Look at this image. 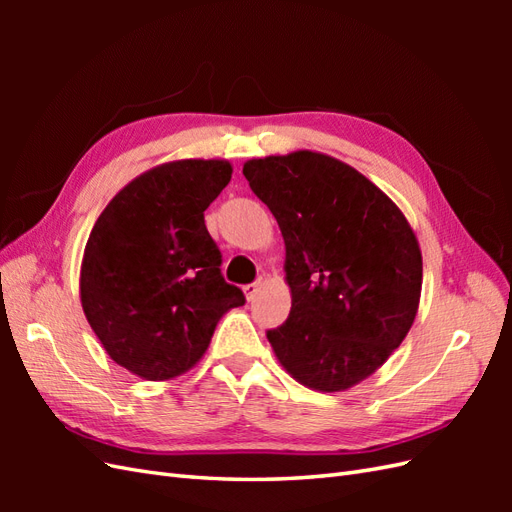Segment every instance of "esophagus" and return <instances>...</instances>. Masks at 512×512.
<instances>
[{
  "label": "esophagus",
  "instance_id": "obj_1",
  "mask_svg": "<svg viewBox=\"0 0 512 512\" xmlns=\"http://www.w3.org/2000/svg\"><path fill=\"white\" fill-rule=\"evenodd\" d=\"M258 284H247V286H243V294H245V299L247 301H252L254 297H256V292H258Z\"/></svg>",
  "mask_w": 512,
  "mask_h": 512
}]
</instances>
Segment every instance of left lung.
<instances>
[{
	"mask_svg": "<svg viewBox=\"0 0 512 512\" xmlns=\"http://www.w3.org/2000/svg\"><path fill=\"white\" fill-rule=\"evenodd\" d=\"M286 245L292 307L267 331L277 361L320 393L352 389L404 342L423 256L406 215L350 164L299 149L243 164Z\"/></svg>",
	"mask_w": 512,
	"mask_h": 512,
	"instance_id": "8db88e82",
	"label": "left lung"
}]
</instances>
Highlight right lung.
I'll return each instance as SVG.
<instances>
[{"label": "right lung", "mask_w": 512, "mask_h": 512, "mask_svg": "<svg viewBox=\"0 0 512 512\" xmlns=\"http://www.w3.org/2000/svg\"><path fill=\"white\" fill-rule=\"evenodd\" d=\"M232 177L228 160L145 170L104 207L81 262V305L111 359L143 380H170L207 352L220 318L245 303L224 282L205 209Z\"/></svg>", "instance_id": "add662e5"}]
</instances>
